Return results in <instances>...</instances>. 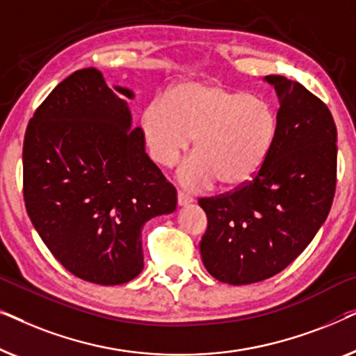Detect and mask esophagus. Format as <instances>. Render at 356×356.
<instances>
[{"instance_id": "esophagus-1", "label": "esophagus", "mask_w": 356, "mask_h": 356, "mask_svg": "<svg viewBox=\"0 0 356 356\" xmlns=\"http://www.w3.org/2000/svg\"><path fill=\"white\" fill-rule=\"evenodd\" d=\"M193 201H194V199H193L191 196H188V194L178 193V206H179V207L188 206V204H191Z\"/></svg>"}]
</instances>
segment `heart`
Here are the masks:
<instances>
[{
  "mask_svg": "<svg viewBox=\"0 0 356 356\" xmlns=\"http://www.w3.org/2000/svg\"><path fill=\"white\" fill-rule=\"evenodd\" d=\"M150 157L173 167L194 140L196 155L178 170L188 189L250 183L274 143L277 116L269 102L218 84L183 82L163 99H154L140 116Z\"/></svg>",
  "mask_w": 356,
  "mask_h": 356,
  "instance_id": "b5f03b06",
  "label": "heart"
}]
</instances>
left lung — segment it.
Returning a JSON list of instances; mask_svg holds the SVG:
<instances>
[{
    "instance_id": "8db88e82",
    "label": "left lung",
    "mask_w": 356,
    "mask_h": 356,
    "mask_svg": "<svg viewBox=\"0 0 356 356\" xmlns=\"http://www.w3.org/2000/svg\"><path fill=\"white\" fill-rule=\"evenodd\" d=\"M280 108L264 165L250 183L201 199L209 274L248 285L279 274L309 245L329 216L337 177V129L327 106L298 82L266 76Z\"/></svg>"
}]
</instances>
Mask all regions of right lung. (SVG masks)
Instances as JSON below:
<instances>
[{"label":"right lung","mask_w":356,"mask_h":356,"mask_svg":"<svg viewBox=\"0 0 356 356\" xmlns=\"http://www.w3.org/2000/svg\"><path fill=\"white\" fill-rule=\"evenodd\" d=\"M128 87L72 72L38 106L22 150L24 201L51 254L82 280L120 285L144 267L145 222L177 209V189L133 128Z\"/></svg>","instance_id":"1"}]
</instances>
